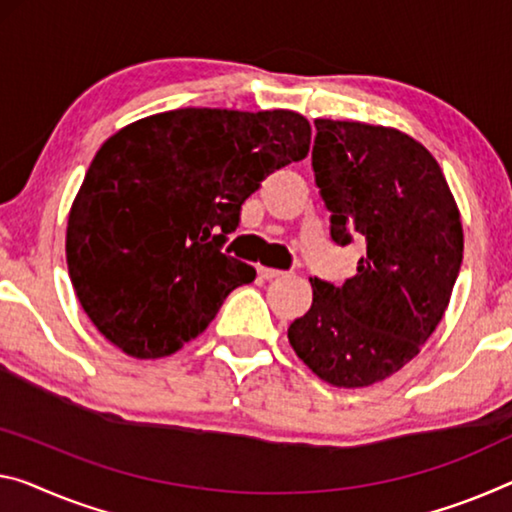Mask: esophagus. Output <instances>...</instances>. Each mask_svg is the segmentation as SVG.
Returning <instances> with one entry per match:
<instances>
[{
	"mask_svg": "<svg viewBox=\"0 0 512 512\" xmlns=\"http://www.w3.org/2000/svg\"><path fill=\"white\" fill-rule=\"evenodd\" d=\"M258 277L261 279H265V281H270V279H279V277H283V272L281 270H274V267H258Z\"/></svg>",
	"mask_w": 512,
	"mask_h": 512,
	"instance_id": "34e87169",
	"label": "esophagus"
}]
</instances>
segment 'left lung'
Segmentation results:
<instances>
[{
    "mask_svg": "<svg viewBox=\"0 0 512 512\" xmlns=\"http://www.w3.org/2000/svg\"><path fill=\"white\" fill-rule=\"evenodd\" d=\"M311 164L332 240H364L343 286L309 279L311 309L288 327L306 366L334 387L387 380L419 355L458 279L460 210L435 157L396 128L316 119Z\"/></svg>",
    "mask_w": 512,
    "mask_h": 512,
    "instance_id": "obj_1",
    "label": "left lung"
}]
</instances>
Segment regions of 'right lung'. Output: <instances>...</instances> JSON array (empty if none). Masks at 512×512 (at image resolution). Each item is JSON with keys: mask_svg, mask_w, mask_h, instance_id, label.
I'll list each match as a JSON object with an SVG mask.
<instances>
[{"mask_svg": "<svg viewBox=\"0 0 512 512\" xmlns=\"http://www.w3.org/2000/svg\"><path fill=\"white\" fill-rule=\"evenodd\" d=\"M309 144V121L290 109H174L109 137L66 229L70 281L98 332L137 359L199 336L226 295L256 279L222 254L242 203Z\"/></svg>", "mask_w": 512, "mask_h": 512, "instance_id": "right-lung-1", "label": "right lung"}]
</instances>
